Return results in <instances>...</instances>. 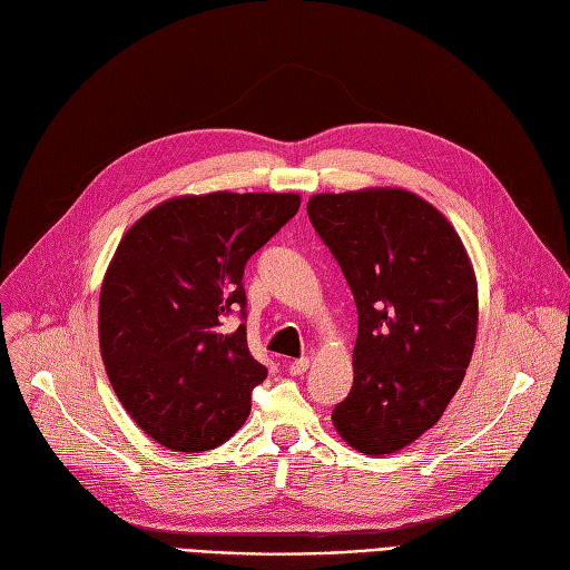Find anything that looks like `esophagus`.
Masks as SVG:
<instances>
[{
  "label": "esophagus",
  "instance_id": "1",
  "mask_svg": "<svg viewBox=\"0 0 570 570\" xmlns=\"http://www.w3.org/2000/svg\"><path fill=\"white\" fill-rule=\"evenodd\" d=\"M287 370H289V375H294V377H297V375H304V372L308 370V358L304 356V358H297V361H292Z\"/></svg>",
  "mask_w": 570,
  "mask_h": 570
}]
</instances>
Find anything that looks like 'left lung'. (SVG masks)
Here are the masks:
<instances>
[{
    "label": "left lung",
    "mask_w": 570,
    "mask_h": 570,
    "mask_svg": "<svg viewBox=\"0 0 570 570\" xmlns=\"http://www.w3.org/2000/svg\"><path fill=\"white\" fill-rule=\"evenodd\" d=\"M308 219L358 311L353 384L332 410L340 436L389 455L434 426L476 342V278L443 214L401 188L321 193Z\"/></svg>",
    "instance_id": "8db88e82"
}]
</instances>
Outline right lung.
<instances>
[{
  "mask_svg": "<svg viewBox=\"0 0 570 570\" xmlns=\"http://www.w3.org/2000/svg\"><path fill=\"white\" fill-rule=\"evenodd\" d=\"M294 193H207L171 198L117 245L98 302L108 380L131 420L179 453L228 441L266 367L252 358L245 264L299 209Z\"/></svg>",
  "mask_w": 570,
  "mask_h": 570,
  "instance_id": "1",
  "label": "right lung"
}]
</instances>
